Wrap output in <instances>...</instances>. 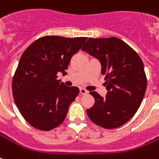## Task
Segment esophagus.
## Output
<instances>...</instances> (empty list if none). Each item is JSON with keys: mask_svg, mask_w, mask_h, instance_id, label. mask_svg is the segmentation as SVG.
Returning <instances> with one entry per match:
<instances>
[{"mask_svg": "<svg viewBox=\"0 0 159 159\" xmlns=\"http://www.w3.org/2000/svg\"><path fill=\"white\" fill-rule=\"evenodd\" d=\"M87 91L86 89H84V88H80V93L82 95H85V94H87Z\"/></svg>", "mask_w": 159, "mask_h": 159, "instance_id": "34e87169", "label": "esophagus"}]
</instances>
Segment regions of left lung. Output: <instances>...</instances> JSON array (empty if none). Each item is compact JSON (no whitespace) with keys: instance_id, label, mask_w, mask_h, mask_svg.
<instances>
[{"instance_id":"obj_1","label":"left lung","mask_w":159,"mask_h":159,"mask_svg":"<svg viewBox=\"0 0 159 159\" xmlns=\"http://www.w3.org/2000/svg\"><path fill=\"white\" fill-rule=\"evenodd\" d=\"M82 51L97 57L105 75L106 97L91 92L95 103L87 109L90 120L111 129L123 125L137 112L147 88L143 61L123 40L116 37L89 38Z\"/></svg>"}]
</instances>
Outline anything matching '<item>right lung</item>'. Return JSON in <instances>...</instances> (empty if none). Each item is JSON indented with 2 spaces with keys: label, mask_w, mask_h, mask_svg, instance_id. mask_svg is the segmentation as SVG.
<instances>
[{
  "label": "right lung",
  "mask_w": 159,
  "mask_h": 159,
  "mask_svg": "<svg viewBox=\"0 0 159 159\" xmlns=\"http://www.w3.org/2000/svg\"><path fill=\"white\" fill-rule=\"evenodd\" d=\"M87 39L43 36L23 53L14 74L12 93L20 114L34 128L51 130L65 120L79 89L66 87L57 74H66L71 57Z\"/></svg>",
  "instance_id": "obj_1"
}]
</instances>
